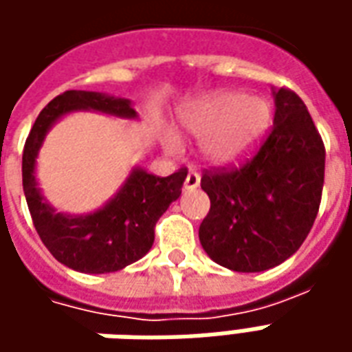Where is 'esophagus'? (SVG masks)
Wrapping results in <instances>:
<instances>
[{
    "label": "esophagus",
    "mask_w": 352,
    "mask_h": 352,
    "mask_svg": "<svg viewBox=\"0 0 352 352\" xmlns=\"http://www.w3.org/2000/svg\"><path fill=\"white\" fill-rule=\"evenodd\" d=\"M199 173L198 171H190L188 175H186V179H184V188L186 190H194V188H198L199 186Z\"/></svg>",
    "instance_id": "34e87169"
}]
</instances>
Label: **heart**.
<instances>
[{
	"instance_id": "obj_1",
	"label": "heart",
	"mask_w": 352,
	"mask_h": 352,
	"mask_svg": "<svg viewBox=\"0 0 352 352\" xmlns=\"http://www.w3.org/2000/svg\"><path fill=\"white\" fill-rule=\"evenodd\" d=\"M272 122V107L262 98L243 92H219L190 107L181 118L192 135H204L201 151L207 160L230 164L258 143ZM166 146L177 151L175 139H166Z\"/></svg>"
}]
</instances>
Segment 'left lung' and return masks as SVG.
Wrapping results in <instances>:
<instances>
[{
    "label": "left lung",
    "mask_w": 352,
    "mask_h": 352,
    "mask_svg": "<svg viewBox=\"0 0 352 352\" xmlns=\"http://www.w3.org/2000/svg\"><path fill=\"white\" fill-rule=\"evenodd\" d=\"M272 130L239 166L211 168L199 241L217 264L264 272L290 258L313 228L324 184V143L302 98L275 92Z\"/></svg>",
    "instance_id": "8db88e82"
}]
</instances>
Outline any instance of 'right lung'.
Here are the masks:
<instances>
[{"mask_svg": "<svg viewBox=\"0 0 352 352\" xmlns=\"http://www.w3.org/2000/svg\"><path fill=\"white\" fill-rule=\"evenodd\" d=\"M77 109H96L126 118L135 116L128 100L85 90H67L56 96L39 113L22 153V186L28 209L41 241L58 262L82 273L118 272L151 251L154 226L169 204L181 196L186 168L169 177L135 169L122 190L100 211L87 217L56 213L43 201L35 183V156L54 120Z\"/></svg>", "mask_w": 352, "mask_h": 352, "instance_id": "1", "label": "right lung"}]
</instances>
